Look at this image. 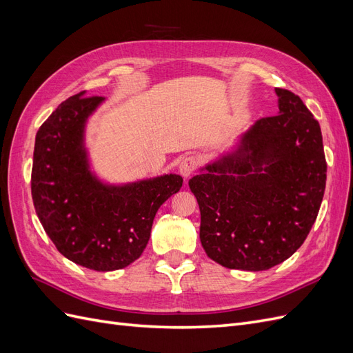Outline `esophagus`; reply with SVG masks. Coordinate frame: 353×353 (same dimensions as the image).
<instances>
[{"instance_id": "obj_1", "label": "esophagus", "mask_w": 353, "mask_h": 353, "mask_svg": "<svg viewBox=\"0 0 353 353\" xmlns=\"http://www.w3.org/2000/svg\"><path fill=\"white\" fill-rule=\"evenodd\" d=\"M199 165V159L196 156H185L179 163V174L184 178H188L191 174L194 172Z\"/></svg>"}]
</instances>
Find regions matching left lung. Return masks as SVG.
Masks as SVG:
<instances>
[{
	"label": "left lung",
	"instance_id": "8db88e82",
	"mask_svg": "<svg viewBox=\"0 0 353 353\" xmlns=\"http://www.w3.org/2000/svg\"><path fill=\"white\" fill-rule=\"evenodd\" d=\"M275 92L279 114L256 121L236 150L188 181L203 249L230 270L265 271L290 258L324 197L321 128L299 95Z\"/></svg>",
	"mask_w": 353,
	"mask_h": 353
}]
</instances>
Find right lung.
I'll list each match as a JSON object with an SVG mask.
<instances>
[{
    "label": "right lung",
    "instance_id": "right-lung-1",
    "mask_svg": "<svg viewBox=\"0 0 353 353\" xmlns=\"http://www.w3.org/2000/svg\"><path fill=\"white\" fill-rule=\"evenodd\" d=\"M103 97L72 95L41 125L32 166V200L47 236L69 261L108 272L144 252L157 209L183 187L175 174L125 185L104 184L88 163L85 123Z\"/></svg>",
    "mask_w": 353,
    "mask_h": 353
}]
</instances>
